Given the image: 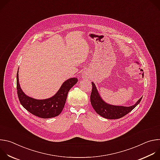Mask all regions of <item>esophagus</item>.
Listing matches in <instances>:
<instances>
[{"label":"esophagus","mask_w":160,"mask_h":160,"mask_svg":"<svg viewBox=\"0 0 160 160\" xmlns=\"http://www.w3.org/2000/svg\"><path fill=\"white\" fill-rule=\"evenodd\" d=\"M82 78L83 79H86V80L90 79V73L88 71H87V70H84L82 73Z\"/></svg>","instance_id":"1"}]
</instances>
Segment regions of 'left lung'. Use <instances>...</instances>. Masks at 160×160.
Returning <instances> with one entry per match:
<instances>
[{
  "mask_svg": "<svg viewBox=\"0 0 160 160\" xmlns=\"http://www.w3.org/2000/svg\"><path fill=\"white\" fill-rule=\"evenodd\" d=\"M92 90L90 95L91 104L98 115L106 119L115 120L124 117L140 103L142 98H141L133 105L130 106L110 104L102 99L95 83L92 82Z\"/></svg>",
  "mask_w": 160,
  "mask_h": 160,
  "instance_id": "8db88e82",
  "label": "left lung"
}]
</instances>
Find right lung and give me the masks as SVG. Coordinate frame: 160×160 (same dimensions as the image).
<instances>
[{
  "mask_svg": "<svg viewBox=\"0 0 160 160\" xmlns=\"http://www.w3.org/2000/svg\"><path fill=\"white\" fill-rule=\"evenodd\" d=\"M77 82V78H70L62 83L53 96L45 99H37L25 94L21 89L19 82L18 70L16 84L18 98L23 108L35 116L42 118L56 117L62 111L68 92Z\"/></svg>",
  "mask_w": 160,
  "mask_h": 160,
  "instance_id": "add662e5",
  "label": "right lung"
}]
</instances>
